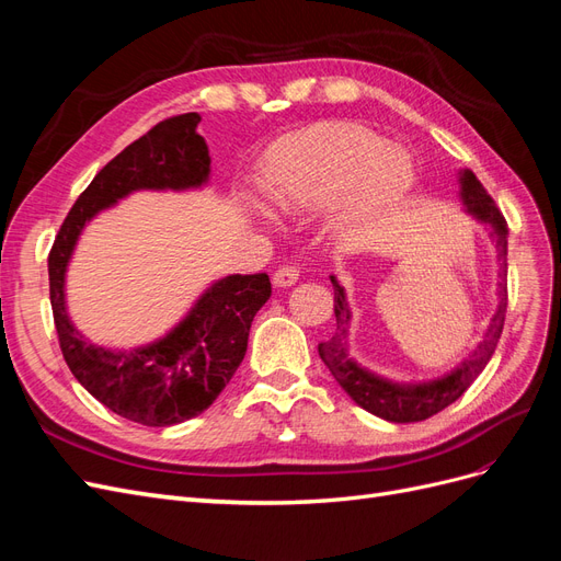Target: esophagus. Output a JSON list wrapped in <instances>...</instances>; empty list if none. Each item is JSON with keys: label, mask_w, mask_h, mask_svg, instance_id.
I'll list each match as a JSON object with an SVG mask.
<instances>
[{"label": "esophagus", "mask_w": 561, "mask_h": 561, "mask_svg": "<svg viewBox=\"0 0 561 561\" xmlns=\"http://www.w3.org/2000/svg\"><path fill=\"white\" fill-rule=\"evenodd\" d=\"M299 280V268L293 264H283L276 274H274V285L276 287H290Z\"/></svg>", "instance_id": "obj_1"}]
</instances>
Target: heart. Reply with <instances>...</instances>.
I'll return each instance as SVG.
<instances>
[{
    "instance_id": "b5f03b06",
    "label": "heart",
    "mask_w": 561,
    "mask_h": 561,
    "mask_svg": "<svg viewBox=\"0 0 561 561\" xmlns=\"http://www.w3.org/2000/svg\"><path fill=\"white\" fill-rule=\"evenodd\" d=\"M414 175V161L402 147L360 126L330 124L280 142L260 184L283 213L320 208L339 197L334 227L358 229L410 192Z\"/></svg>"
}]
</instances>
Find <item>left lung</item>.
<instances>
[{
  "mask_svg": "<svg viewBox=\"0 0 561 561\" xmlns=\"http://www.w3.org/2000/svg\"><path fill=\"white\" fill-rule=\"evenodd\" d=\"M458 184H461V201L466 206V213L472 215L478 222L491 227V239L496 243V260H499V309L491 318L489 328L484 332V339L468 353L447 375L431 379V381H390L386 377L375 375L367 367L358 365L348 355V330H351V307L346 299V290L334 276H330L334 287V316H336V332L328 342L318 344V353L322 363H325L332 371V377L339 381L351 400L360 404L363 410L375 414L379 419L393 421V423H412L423 421L437 412H443L445 407L461 398L468 386L480 377V371L491 360V355L496 351V344L503 332L505 320V307H507V225L501 210L496 208L494 198L486 194L482 182L474 178L472 171L458 173Z\"/></svg>",
  "mask_w": 561,
  "mask_h": 561,
  "instance_id": "left-lung-1",
  "label": "left lung"
}]
</instances>
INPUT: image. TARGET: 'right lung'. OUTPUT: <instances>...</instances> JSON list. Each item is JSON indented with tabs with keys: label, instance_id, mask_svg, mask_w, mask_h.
I'll use <instances>...</instances> for the list:
<instances>
[{
	"label": "right lung",
	"instance_id": "add662e5",
	"mask_svg": "<svg viewBox=\"0 0 561 561\" xmlns=\"http://www.w3.org/2000/svg\"><path fill=\"white\" fill-rule=\"evenodd\" d=\"M196 112L171 116L116 154L77 198L48 254L50 309L62 358L107 410L142 426H175L206 412L245 358L252 318L271 297L266 274L215 280L178 325L133 348L91 344L67 316L65 274L91 219L133 192L201 190L210 178Z\"/></svg>",
	"mask_w": 561,
	"mask_h": 561
}]
</instances>
